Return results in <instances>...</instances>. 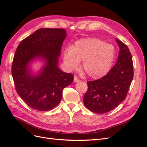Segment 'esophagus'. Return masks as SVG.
<instances>
[{
    "label": "esophagus",
    "instance_id": "34e87169",
    "mask_svg": "<svg viewBox=\"0 0 147 147\" xmlns=\"http://www.w3.org/2000/svg\"><path fill=\"white\" fill-rule=\"evenodd\" d=\"M74 81V82L76 83V82H78L80 81V80H79L78 78H77V77H75V76Z\"/></svg>",
    "mask_w": 147,
    "mask_h": 147
}]
</instances>
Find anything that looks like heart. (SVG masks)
<instances>
[{"label":"heart","instance_id":"heart-1","mask_svg":"<svg viewBox=\"0 0 147 147\" xmlns=\"http://www.w3.org/2000/svg\"><path fill=\"white\" fill-rule=\"evenodd\" d=\"M116 50L112 44L97 38H83L75 42L70 48L64 51L63 59L67 68L73 70L83 60L82 67L92 78H100L112 68Z\"/></svg>","mask_w":147,"mask_h":147}]
</instances>
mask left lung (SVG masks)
Instances as JSON below:
<instances>
[{"mask_svg":"<svg viewBox=\"0 0 147 147\" xmlns=\"http://www.w3.org/2000/svg\"><path fill=\"white\" fill-rule=\"evenodd\" d=\"M116 41L119 47L116 64L104 77L87 82L84 105L96 113L109 112L125 99L134 77L130 51L123 42L117 38Z\"/></svg>","mask_w":147,"mask_h":147,"instance_id":"left-lung-1","label":"left lung"}]
</instances>
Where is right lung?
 Listing matches in <instances>:
<instances>
[{
	"mask_svg": "<svg viewBox=\"0 0 147 147\" xmlns=\"http://www.w3.org/2000/svg\"><path fill=\"white\" fill-rule=\"evenodd\" d=\"M63 29L42 28L24 38L15 51L11 74L16 90L30 107L48 111L59 104L64 88L72 83L74 75L58 68V57L66 37ZM41 58L46 64L37 75L28 67L30 61Z\"/></svg>",
	"mask_w": 147,
	"mask_h": 147,
	"instance_id": "right-lung-1",
	"label": "right lung"
}]
</instances>
